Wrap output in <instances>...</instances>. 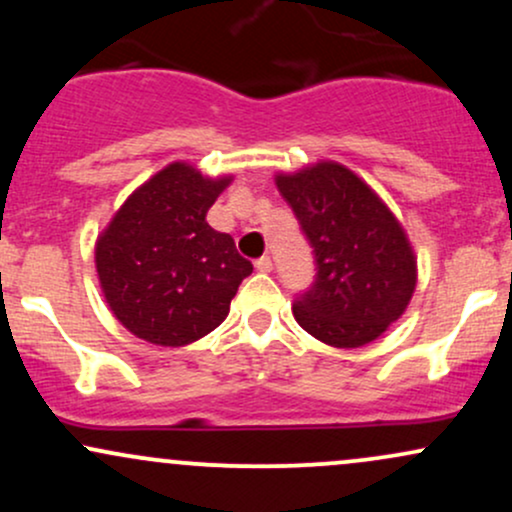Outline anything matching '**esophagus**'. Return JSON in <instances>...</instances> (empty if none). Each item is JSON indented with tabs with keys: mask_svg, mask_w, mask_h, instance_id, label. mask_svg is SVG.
<instances>
[{
	"mask_svg": "<svg viewBox=\"0 0 512 512\" xmlns=\"http://www.w3.org/2000/svg\"><path fill=\"white\" fill-rule=\"evenodd\" d=\"M255 267H257V272H272V257L262 255L260 260H255Z\"/></svg>",
	"mask_w": 512,
	"mask_h": 512,
	"instance_id": "1",
	"label": "esophagus"
}]
</instances>
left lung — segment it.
Returning <instances> with one entry per match:
<instances>
[{"label": "left lung", "mask_w": 512, "mask_h": 512, "mask_svg": "<svg viewBox=\"0 0 512 512\" xmlns=\"http://www.w3.org/2000/svg\"><path fill=\"white\" fill-rule=\"evenodd\" d=\"M313 248L315 279L293 317L320 342L354 349L404 313L416 286L409 240L378 195L339 163L276 178Z\"/></svg>", "instance_id": "left-lung-1"}]
</instances>
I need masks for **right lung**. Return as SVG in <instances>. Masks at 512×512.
Returning <instances> with one entry per match:
<instances>
[{
  "mask_svg": "<svg viewBox=\"0 0 512 512\" xmlns=\"http://www.w3.org/2000/svg\"><path fill=\"white\" fill-rule=\"evenodd\" d=\"M231 178L170 163L122 204L96 245V269L117 320L144 342L185 346L221 325L252 264L207 211Z\"/></svg>",
  "mask_w": 512,
  "mask_h": 512,
  "instance_id": "add662e5",
  "label": "right lung"
}]
</instances>
